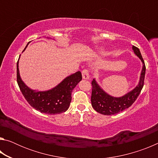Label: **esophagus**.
I'll use <instances>...</instances> for the list:
<instances>
[{
  "instance_id": "esophagus-1",
  "label": "esophagus",
  "mask_w": 158,
  "mask_h": 158,
  "mask_svg": "<svg viewBox=\"0 0 158 158\" xmlns=\"http://www.w3.org/2000/svg\"><path fill=\"white\" fill-rule=\"evenodd\" d=\"M81 73H82L83 79H89V71L87 69H83Z\"/></svg>"
}]
</instances>
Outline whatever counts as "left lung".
I'll return each instance as SVG.
<instances>
[{
	"instance_id": "obj_1",
	"label": "left lung",
	"mask_w": 158,
	"mask_h": 158,
	"mask_svg": "<svg viewBox=\"0 0 158 158\" xmlns=\"http://www.w3.org/2000/svg\"><path fill=\"white\" fill-rule=\"evenodd\" d=\"M132 49L143 63L139 82L135 89L131 90L130 92L127 93V94L120 98H115L108 95L106 92L104 91L96 82L95 79H93L91 82V104L93 109L98 113L107 115V116L119 113V112L125 110V109L129 108L135 102L139 95L140 94L144 84L146 65L139 48L133 46Z\"/></svg>"
}]
</instances>
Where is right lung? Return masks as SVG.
Masks as SVG:
<instances>
[{
  "instance_id": "obj_1",
  "label": "right lung",
  "mask_w": 158,
  "mask_h": 158,
  "mask_svg": "<svg viewBox=\"0 0 158 158\" xmlns=\"http://www.w3.org/2000/svg\"><path fill=\"white\" fill-rule=\"evenodd\" d=\"M81 79V72L78 71L66 77L52 89L47 91H36L29 89L21 80L19 71V60L17 63V84L23 95L32 107L47 114H61L68 110L72 100V92Z\"/></svg>"
}]
</instances>
